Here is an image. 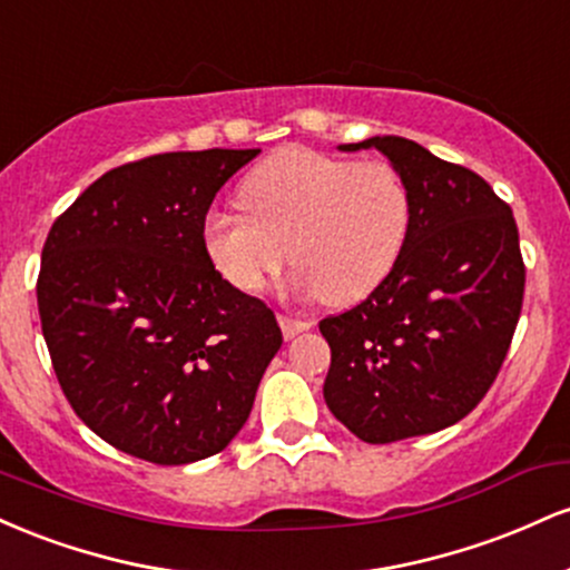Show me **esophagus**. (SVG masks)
Here are the masks:
<instances>
[{
	"label": "esophagus",
	"instance_id": "1",
	"mask_svg": "<svg viewBox=\"0 0 570 570\" xmlns=\"http://www.w3.org/2000/svg\"><path fill=\"white\" fill-rule=\"evenodd\" d=\"M278 324H281V332H284L286 340L297 337L299 332H307L313 326L311 322H305V318H292V316H286V313H278Z\"/></svg>",
	"mask_w": 570,
	"mask_h": 570
}]
</instances>
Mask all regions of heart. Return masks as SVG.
Listing matches in <instances>:
<instances>
[{
	"instance_id": "b5f03b06",
	"label": "heart",
	"mask_w": 570,
	"mask_h": 570,
	"mask_svg": "<svg viewBox=\"0 0 570 570\" xmlns=\"http://www.w3.org/2000/svg\"><path fill=\"white\" fill-rule=\"evenodd\" d=\"M243 212L214 208L200 230L208 265L257 294L292 263L297 286L330 305L370 297L391 276L412 227V193L385 160H348L289 147L240 185Z\"/></svg>"
}]
</instances>
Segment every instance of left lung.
<instances>
[{
  "mask_svg": "<svg viewBox=\"0 0 570 570\" xmlns=\"http://www.w3.org/2000/svg\"><path fill=\"white\" fill-rule=\"evenodd\" d=\"M407 179L412 227L391 276L318 322L332 351L324 399L362 442L434 434L466 417L512 345L525 263L512 208L480 174L402 136H372Z\"/></svg>",
  "mask_w": 570,
  "mask_h": 570,
  "instance_id": "left-lung-1",
  "label": "left lung"
}]
</instances>
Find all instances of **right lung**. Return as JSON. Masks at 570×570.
Here are the masks:
<instances>
[{
	"instance_id": "obj_1",
	"label": "right lung",
	"mask_w": 570,
	"mask_h": 570,
	"mask_svg": "<svg viewBox=\"0 0 570 570\" xmlns=\"http://www.w3.org/2000/svg\"><path fill=\"white\" fill-rule=\"evenodd\" d=\"M259 149L163 153L96 179L50 227L37 305L77 417L141 461L208 458L244 429L281 326L208 265L200 230Z\"/></svg>"
}]
</instances>
